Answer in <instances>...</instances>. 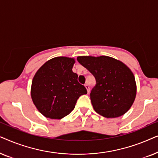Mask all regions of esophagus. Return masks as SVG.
Returning <instances> with one entry per match:
<instances>
[{
  "label": "esophagus",
  "mask_w": 158,
  "mask_h": 158,
  "mask_svg": "<svg viewBox=\"0 0 158 158\" xmlns=\"http://www.w3.org/2000/svg\"><path fill=\"white\" fill-rule=\"evenodd\" d=\"M85 87L86 89H87V91H88V93H89V92H90V87H89V85H88V84H85Z\"/></svg>",
  "instance_id": "34e87169"
}]
</instances>
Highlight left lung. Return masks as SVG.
Instances as JSON below:
<instances>
[{"label":"left lung","instance_id":"1","mask_svg":"<svg viewBox=\"0 0 158 158\" xmlns=\"http://www.w3.org/2000/svg\"><path fill=\"white\" fill-rule=\"evenodd\" d=\"M77 60L96 79L90 97L97 113L104 117L115 118L130 109L137 88L135 76L128 67L106 56H82Z\"/></svg>","mask_w":158,"mask_h":158}]
</instances>
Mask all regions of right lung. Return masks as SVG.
<instances>
[{
  "label": "right lung",
  "instance_id": "obj_1",
  "mask_svg": "<svg viewBox=\"0 0 158 158\" xmlns=\"http://www.w3.org/2000/svg\"><path fill=\"white\" fill-rule=\"evenodd\" d=\"M74 59L53 58L44 63L34 75L31 96L36 109L44 116L62 118L74 109L79 97L87 94L72 69Z\"/></svg>",
  "mask_w": 158,
  "mask_h": 158
}]
</instances>
